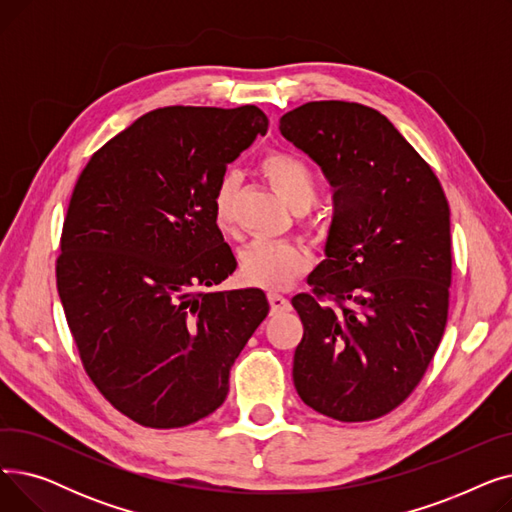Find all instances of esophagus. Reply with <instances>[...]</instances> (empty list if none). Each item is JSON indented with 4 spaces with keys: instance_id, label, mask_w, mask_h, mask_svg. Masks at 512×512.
<instances>
[{
    "instance_id": "34e87169",
    "label": "esophagus",
    "mask_w": 512,
    "mask_h": 512,
    "mask_svg": "<svg viewBox=\"0 0 512 512\" xmlns=\"http://www.w3.org/2000/svg\"><path fill=\"white\" fill-rule=\"evenodd\" d=\"M267 299H270L272 313H282V311L290 309V301L286 297H282V294H278V292H270V294H267Z\"/></svg>"
}]
</instances>
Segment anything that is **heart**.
<instances>
[{
	"label": "heart",
	"mask_w": 512,
	"mask_h": 512,
	"mask_svg": "<svg viewBox=\"0 0 512 512\" xmlns=\"http://www.w3.org/2000/svg\"><path fill=\"white\" fill-rule=\"evenodd\" d=\"M261 170L297 211L315 201L317 178L305 159L286 151H272L263 157ZM236 199L238 176L226 172L215 182L211 193L213 222L224 232H230L236 224ZM309 267L311 253L294 240H253L240 253V276L265 290L288 288Z\"/></svg>",
	"instance_id": "heart-1"
}]
</instances>
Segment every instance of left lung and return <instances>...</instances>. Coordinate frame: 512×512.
I'll list each match as a JSON object with an SVG mask.
<instances>
[{"mask_svg": "<svg viewBox=\"0 0 512 512\" xmlns=\"http://www.w3.org/2000/svg\"><path fill=\"white\" fill-rule=\"evenodd\" d=\"M280 132L334 186L326 259L307 278L313 292L292 299L305 328L294 388L326 417L378 419L417 388L446 328V195L425 159L367 105L311 101L284 114Z\"/></svg>", "mask_w": 512, "mask_h": 512, "instance_id": "left-lung-1", "label": "left lung"}]
</instances>
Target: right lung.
I'll return each mask as SVG.
<instances>
[{"mask_svg": "<svg viewBox=\"0 0 512 512\" xmlns=\"http://www.w3.org/2000/svg\"><path fill=\"white\" fill-rule=\"evenodd\" d=\"M267 124L257 105L161 107L78 176L56 265L60 301L91 382L145 427H184L218 409L230 367L270 311L259 288L197 290L236 270L211 193Z\"/></svg>", "mask_w": 512, "mask_h": 512, "instance_id": "add662e5", "label": "right lung"}]
</instances>
